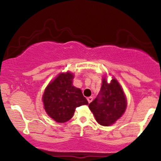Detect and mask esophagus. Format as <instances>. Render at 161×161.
I'll return each instance as SVG.
<instances>
[{"instance_id": "obj_1", "label": "esophagus", "mask_w": 161, "mask_h": 161, "mask_svg": "<svg viewBox=\"0 0 161 161\" xmlns=\"http://www.w3.org/2000/svg\"><path fill=\"white\" fill-rule=\"evenodd\" d=\"M92 99H93V98H92V97H88V98H87V100H88L89 103H90V102L92 100Z\"/></svg>"}]
</instances>
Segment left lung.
<instances>
[{
  "instance_id": "8db88e82",
  "label": "left lung",
  "mask_w": 161,
  "mask_h": 161,
  "mask_svg": "<svg viewBox=\"0 0 161 161\" xmlns=\"http://www.w3.org/2000/svg\"><path fill=\"white\" fill-rule=\"evenodd\" d=\"M126 99L119 83L113 79L110 83L103 79L102 86L97 98L89 108L100 125L108 126L114 123L124 114Z\"/></svg>"
}]
</instances>
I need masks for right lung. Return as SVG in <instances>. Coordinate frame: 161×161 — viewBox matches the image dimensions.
Returning a JSON list of instances; mask_svg holds the SVG:
<instances>
[{"instance_id":"obj_1","label":"right lung","mask_w":161,"mask_h":161,"mask_svg":"<svg viewBox=\"0 0 161 161\" xmlns=\"http://www.w3.org/2000/svg\"><path fill=\"white\" fill-rule=\"evenodd\" d=\"M74 75L60 74L46 88L43 96L44 108L57 122H65L72 118L75 108L88 104L80 89L72 86Z\"/></svg>"}]
</instances>
